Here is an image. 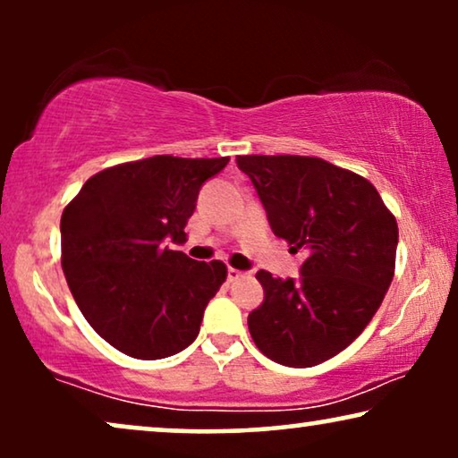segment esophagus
<instances>
[{"instance_id": "1", "label": "esophagus", "mask_w": 458, "mask_h": 458, "mask_svg": "<svg viewBox=\"0 0 458 458\" xmlns=\"http://www.w3.org/2000/svg\"><path fill=\"white\" fill-rule=\"evenodd\" d=\"M246 271H240V268H227V279L229 281H237V279H242V277H246Z\"/></svg>"}]
</instances>
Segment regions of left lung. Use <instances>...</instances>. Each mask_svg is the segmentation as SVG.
Returning <instances> with one entry per match:
<instances>
[{
  "mask_svg": "<svg viewBox=\"0 0 458 458\" xmlns=\"http://www.w3.org/2000/svg\"><path fill=\"white\" fill-rule=\"evenodd\" d=\"M273 233L304 248L300 277L259 271L265 300L248 315L259 350L284 367H315L362 334L394 277L398 225L377 190L310 156H237Z\"/></svg>",
  "mask_w": 458,
  "mask_h": 458,
  "instance_id": "1",
  "label": "left lung"
}]
</instances>
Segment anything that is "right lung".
I'll return each mask as SVG.
<instances>
[{
	"label": "right lung",
	"instance_id": "1",
	"mask_svg": "<svg viewBox=\"0 0 458 458\" xmlns=\"http://www.w3.org/2000/svg\"><path fill=\"white\" fill-rule=\"evenodd\" d=\"M227 162H127L93 174L64 208L62 268L74 302L98 335L127 356L166 359L198 337L227 267L198 262L168 243L185 242L199 190Z\"/></svg>",
	"mask_w": 458,
	"mask_h": 458
}]
</instances>
